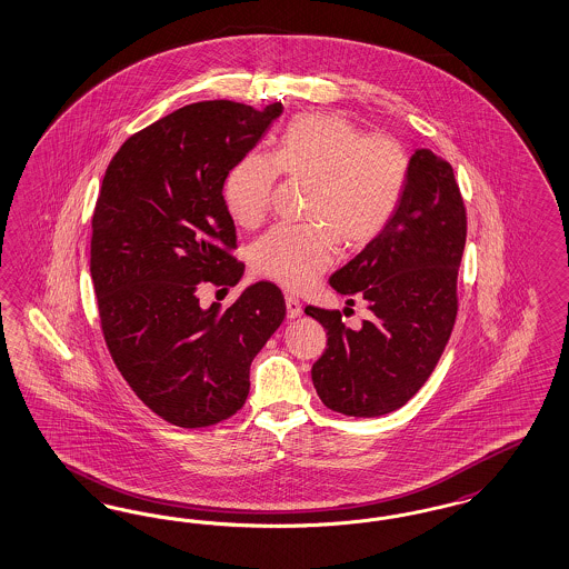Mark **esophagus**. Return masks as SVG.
I'll return each mask as SVG.
<instances>
[{
    "instance_id": "34e87169",
    "label": "esophagus",
    "mask_w": 569,
    "mask_h": 569,
    "mask_svg": "<svg viewBox=\"0 0 569 569\" xmlns=\"http://www.w3.org/2000/svg\"><path fill=\"white\" fill-rule=\"evenodd\" d=\"M286 309H288V318L295 319L302 316V302L296 296H286Z\"/></svg>"
}]
</instances>
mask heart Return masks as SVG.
<instances>
[{
    "instance_id": "b5f03b06",
    "label": "heart",
    "mask_w": 569,
    "mask_h": 569,
    "mask_svg": "<svg viewBox=\"0 0 569 569\" xmlns=\"http://www.w3.org/2000/svg\"><path fill=\"white\" fill-rule=\"evenodd\" d=\"M410 154L398 139L365 136L341 114H300L273 157L248 154L228 171L224 204L241 227H258L273 203L279 176L309 183L305 227H274L251 250L253 271L290 290L326 273L339 243L365 248L393 218L409 182Z\"/></svg>"
}]
</instances>
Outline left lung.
Returning <instances> with one entry per match:
<instances>
[{
  "label": "left lung",
  "mask_w": 569,
  "mask_h": 569,
  "mask_svg": "<svg viewBox=\"0 0 569 569\" xmlns=\"http://www.w3.org/2000/svg\"><path fill=\"white\" fill-rule=\"evenodd\" d=\"M466 230V204L451 164L432 150H417L389 224L330 277L347 305L362 300L372 318L351 330L341 311L305 309L328 337L311 368L328 409L381 417L405 407L428 381L453 332Z\"/></svg>",
  "instance_id": "obj_1"
}]
</instances>
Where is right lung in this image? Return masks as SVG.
<instances>
[{
    "instance_id": "1",
    "label": "right lung",
    "mask_w": 569,
    "mask_h": 569,
    "mask_svg": "<svg viewBox=\"0 0 569 569\" xmlns=\"http://www.w3.org/2000/svg\"><path fill=\"white\" fill-rule=\"evenodd\" d=\"M279 114L281 103L183 106L129 137L106 169L91 220L99 326L124 381L171 426L207 428L241 409L251 360L286 318L271 281L224 311L197 296L243 274L222 188Z\"/></svg>"
}]
</instances>
